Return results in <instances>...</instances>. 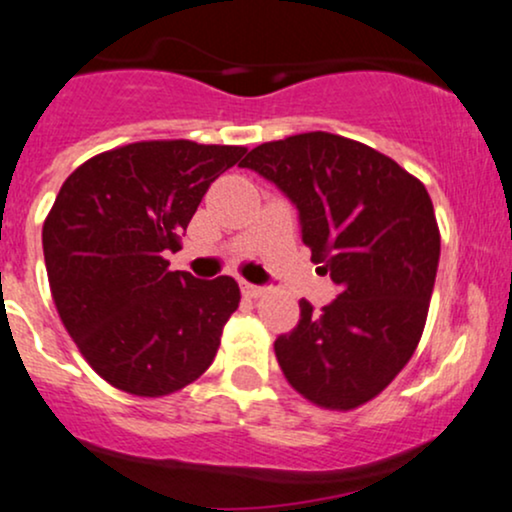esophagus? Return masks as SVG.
I'll return each mask as SVG.
<instances>
[{"mask_svg": "<svg viewBox=\"0 0 512 512\" xmlns=\"http://www.w3.org/2000/svg\"><path fill=\"white\" fill-rule=\"evenodd\" d=\"M240 291H243V295H248V298H260V295L264 293V288L255 286V283H250V281H240Z\"/></svg>", "mask_w": 512, "mask_h": 512, "instance_id": "34e87169", "label": "esophagus"}]
</instances>
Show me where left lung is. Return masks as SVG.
<instances>
[{"label": "left lung", "instance_id": "8db88e82", "mask_svg": "<svg viewBox=\"0 0 512 512\" xmlns=\"http://www.w3.org/2000/svg\"><path fill=\"white\" fill-rule=\"evenodd\" d=\"M243 169L298 209L312 262L338 286L274 341L288 384L329 410L372 400L408 365L432 300L441 236L427 188L391 157L334 133L257 145Z\"/></svg>", "mask_w": 512, "mask_h": 512}]
</instances>
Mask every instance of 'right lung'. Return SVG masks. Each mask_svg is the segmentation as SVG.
I'll use <instances>...</instances> for the list:
<instances>
[{"label":"right lung","mask_w":512,"mask_h":512,"mask_svg":"<svg viewBox=\"0 0 512 512\" xmlns=\"http://www.w3.org/2000/svg\"><path fill=\"white\" fill-rule=\"evenodd\" d=\"M245 147L150 140L80 164L42 226L61 322L104 381L135 396H166L212 365L236 312L231 276L169 272L207 188Z\"/></svg>","instance_id":"1"}]
</instances>
